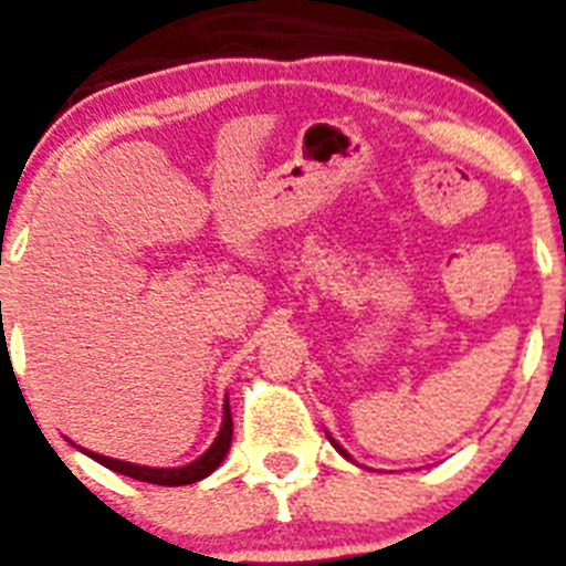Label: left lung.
I'll use <instances>...</instances> for the list:
<instances>
[{"label":"left lung","instance_id":"left-lung-1","mask_svg":"<svg viewBox=\"0 0 566 566\" xmlns=\"http://www.w3.org/2000/svg\"><path fill=\"white\" fill-rule=\"evenodd\" d=\"M328 439H332V437H328ZM332 444H334V448H337V451H339V453H343V457H345V459H348V453H345V451H343V448H339V444H337V442H334V439H332Z\"/></svg>","mask_w":566,"mask_h":566}]
</instances>
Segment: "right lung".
<instances>
[{
	"instance_id": "right-lung-1",
	"label": "right lung",
	"mask_w": 566,
	"mask_h": 566,
	"mask_svg": "<svg viewBox=\"0 0 566 566\" xmlns=\"http://www.w3.org/2000/svg\"><path fill=\"white\" fill-rule=\"evenodd\" d=\"M229 444H232V413H229V402L223 405V424L218 439L212 442L207 453L201 459H195L192 464L187 468H142V464H129V462H118V459L109 457H98V453H90V457L102 462L104 468L115 470V473H122V476L138 479V482H149V484H167V488H178V484H192L201 482L203 476H209L218 464L223 462V457L229 453Z\"/></svg>"
}]
</instances>
